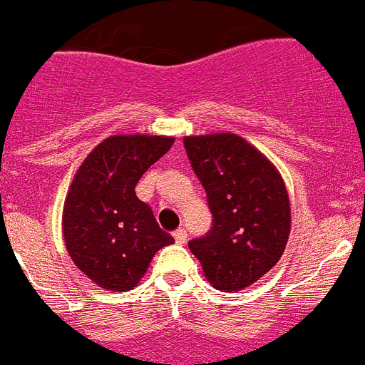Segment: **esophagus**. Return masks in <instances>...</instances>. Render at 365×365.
<instances>
[{
	"label": "esophagus",
	"instance_id": "34e87169",
	"mask_svg": "<svg viewBox=\"0 0 365 365\" xmlns=\"http://www.w3.org/2000/svg\"><path fill=\"white\" fill-rule=\"evenodd\" d=\"M174 241H176L178 245H183L185 241H187V232H185V228H178L174 230Z\"/></svg>",
	"mask_w": 365,
	"mask_h": 365
}]
</instances>
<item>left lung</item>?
Segmentation results:
<instances>
[{
  "instance_id": "obj_1",
  "label": "left lung",
  "mask_w": 365,
  "mask_h": 365,
  "mask_svg": "<svg viewBox=\"0 0 365 365\" xmlns=\"http://www.w3.org/2000/svg\"><path fill=\"white\" fill-rule=\"evenodd\" d=\"M213 222L189 241L207 280L222 292L249 287L277 265L292 226L289 198L267 158L234 133L185 137Z\"/></svg>"
}]
</instances>
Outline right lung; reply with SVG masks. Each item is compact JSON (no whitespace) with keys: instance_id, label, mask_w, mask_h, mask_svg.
<instances>
[{"instance_id":"right-lung-1","label":"right lung","mask_w":365,"mask_h":365,"mask_svg":"<svg viewBox=\"0 0 365 365\" xmlns=\"http://www.w3.org/2000/svg\"><path fill=\"white\" fill-rule=\"evenodd\" d=\"M173 143V137H109L73 178L63 211L64 243L72 262L98 286L133 289L154 254L174 243L135 195L140 176Z\"/></svg>"}]
</instances>
